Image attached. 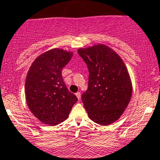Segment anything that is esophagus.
<instances>
[{
	"mask_svg": "<svg viewBox=\"0 0 160 160\" xmlns=\"http://www.w3.org/2000/svg\"><path fill=\"white\" fill-rule=\"evenodd\" d=\"M76 96H77V97L78 98V100H80V92H77V93H76Z\"/></svg>",
	"mask_w": 160,
	"mask_h": 160,
	"instance_id": "obj_1",
	"label": "esophagus"
}]
</instances>
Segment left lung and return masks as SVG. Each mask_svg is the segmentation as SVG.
Wrapping results in <instances>:
<instances>
[{
    "label": "left lung",
    "mask_w": 160,
    "mask_h": 160,
    "mask_svg": "<svg viewBox=\"0 0 160 160\" xmlns=\"http://www.w3.org/2000/svg\"><path fill=\"white\" fill-rule=\"evenodd\" d=\"M89 70L88 88L81 99L89 117L107 126L118 120L132 96V83L121 58L103 44L77 50Z\"/></svg>",
    "instance_id": "obj_1"
}]
</instances>
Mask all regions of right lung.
Listing matches in <instances>:
<instances>
[{
	"mask_svg": "<svg viewBox=\"0 0 160 160\" xmlns=\"http://www.w3.org/2000/svg\"><path fill=\"white\" fill-rule=\"evenodd\" d=\"M72 56V52L59 48L48 50L33 61L27 75L25 96L28 107L33 116L49 126L66 120L77 101L62 77V70Z\"/></svg>",
	"mask_w": 160,
	"mask_h": 160,
	"instance_id": "add662e5",
	"label": "right lung"
}]
</instances>
